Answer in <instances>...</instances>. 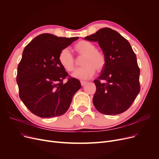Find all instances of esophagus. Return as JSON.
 Here are the masks:
<instances>
[{
	"label": "esophagus",
	"mask_w": 159,
	"mask_h": 159,
	"mask_svg": "<svg viewBox=\"0 0 159 159\" xmlns=\"http://www.w3.org/2000/svg\"><path fill=\"white\" fill-rule=\"evenodd\" d=\"M86 83H87L86 81H80V84H81L82 86H84L86 84Z\"/></svg>",
	"instance_id": "34e87169"
}]
</instances>
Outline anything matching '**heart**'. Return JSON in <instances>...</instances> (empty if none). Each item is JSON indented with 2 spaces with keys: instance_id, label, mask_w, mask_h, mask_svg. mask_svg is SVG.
Returning a JSON list of instances; mask_svg holds the SVG:
<instances>
[{
  "instance_id": "b5f03b06",
  "label": "heart",
  "mask_w": 159,
  "mask_h": 159,
  "mask_svg": "<svg viewBox=\"0 0 159 159\" xmlns=\"http://www.w3.org/2000/svg\"><path fill=\"white\" fill-rule=\"evenodd\" d=\"M75 52L78 58H84L82 61L83 67L77 70L73 77L80 80H87L92 77L95 70L101 71L106 66V58L103 52L97 49L95 45L86 40H80L75 46ZM58 61L63 68L69 72L73 71L77 66V60L69 48L62 49L59 55Z\"/></svg>"
}]
</instances>
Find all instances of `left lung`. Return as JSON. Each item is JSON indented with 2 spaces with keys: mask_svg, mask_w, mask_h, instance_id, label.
<instances>
[{
  "mask_svg": "<svg viewBox=\"0 0 159 159\" xmlns=\"http://www.w3.org/2000/svg\"><path fill=\"white\" fill-rule=\"evenodd\" d=\"M84 39L98 42L106 58L104 68L94 80L96 92L93 102L95 108L109 115L126 111L140 90V69L130 44L109 28H102Z\"/></svg>",
  "mask_w": 159,
  "mask_h": 159,
  "instance_id": "8db88e82",
  "label": "left lung"
}]
</instances>
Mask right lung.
<instances>
[{"label": "right lung", "mask_w": 159, "mask_h": 159, "mask_svg": "<svg viewBox=\"0 0 159 159\" xmlns=\"http://www.w3.org/2000/svg\"><path fill=\"white\" fill-rule=\"evenodd\" d=\"M79 37H58L50 33L36 37L25 47L17 68L19 97L34 115L50 118L64 114L81 88L58 61L61 50ZM66 78L67 82L63 80Z\"/></svg>", "instance_id": "right-lung-1"}]
</instances>
